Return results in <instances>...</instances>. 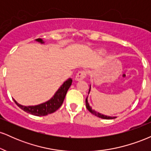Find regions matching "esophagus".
<instances>
[{
	"label": "esophagus",
	"instance_id": "34e87169",
	"mask_svg": "<svg viewBox=\"0 0 151 151\" xmlns=\"http://www.w3.org/2000/svg\"><path fill=\"white\" fill-rule=\"evenodd\" d=\"M86 74L85 71H80L77 74L74 79H75V81H81L86 77Z\"/></svg>",
	"mask_w": 151,
	"mask_h": 151
}]
</instances>
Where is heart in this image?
Returning <instances> with one entry per match:
<instances>
[{
  "label": "heart",
  "instance_id": "heart-1",
  "mask_svg": "<svg viewBox=\"0 0 151 151\" xmlns=\"http://www.w3.org/2000/svg\"><path fill=\"white\" fill-rule=\"evenodd\" d=\"M99 52H100V53L104 52V50H100V51H99Z\"/></svg>",
  "mask_w": 151,
  "mask_h": 151
}]
</instances>
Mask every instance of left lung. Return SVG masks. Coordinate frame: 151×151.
<instances>
[{"label": "left lung", "mask_w": 151, "mask_h": 151, "mask_svg": "<svg viewBox=\"0 0 151 151\" xmlns=\"http://www.w3.org/2000/svg\"><path fill=\"white\" fill-rule=\"evenodd\" d=\"M90 90H91V85H90V87H89V93L90 92ZM87 98H88V96L86 99V109H88V111H90L91 114H93V115H95V116H97L99 118H101V119H116V116H109L104 115V114H102L101 113H99V112L93 110V109H91V107L89 106V103H88Z\"/></svg>", "instance_id": "8db88e82"}]
</instances>
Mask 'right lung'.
<instances>
[{
    "instance_id": "1",
    "label": "right lung",
    "mask_w": 151,
    "mask_h": 151,
    "mask_svg": "<svg viewBox=\"0 0 151 151\" xmlns=\"http://www.w3.org/2000/svg\"><path fill=\"white\" fill-rule=\"evenodd\" d=\"M37 42H40L41 44L44 43V41L41 38H38L35 40ZM72 79L69 78L67 80L62 84V85L59 88V89L56 91V93L54 94V96L48 100L47 101L44 102V103L40 104L35 106H22L15 101H14L17 105L20 107V109L25 111L27 113L32 114L34 116H46L48 114L53 113L56 111L61 106L62 103H63L64 99H65L66 93L68 91L69 88L72 85Z\"/></svg>"
}]
</instances>
